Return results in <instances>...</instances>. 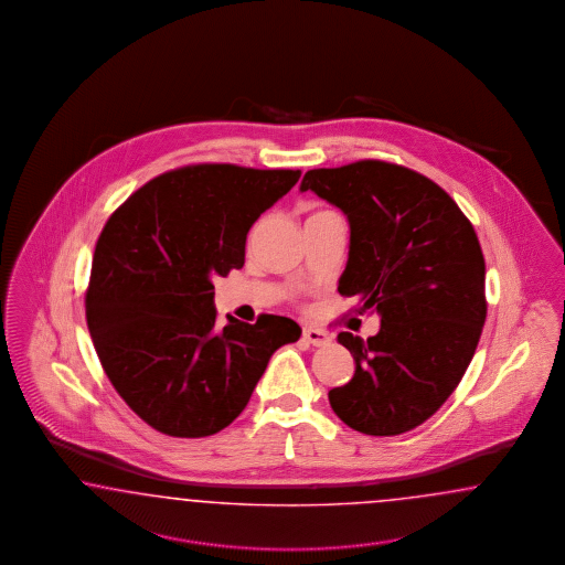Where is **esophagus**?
<instances>
[{
  "instance_id": "34e87169",
  "label": "esophagus",
  "mask_w": 565,
  "mask_h": 565,
  "mask_svg": "<svg viewBox=\"0 0 565 565\" xmlns=\"http://www.w3.org/2000/svg\"><path fill=\"white\" fill-rule=\"evenodd\" d=\"M302 338H305V342L312 343V345H327L331 342V338L327 335L326 331L317 329V327H305Z\"/></svg>"
}]
</instances>
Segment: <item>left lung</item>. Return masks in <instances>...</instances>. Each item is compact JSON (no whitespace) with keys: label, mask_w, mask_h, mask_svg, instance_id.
I'll list each match as a JSON object with an SVG mask.
<instances>
[{"label":"left lung","mask_w":565,"mask_h":565,"mask_svg":"<svg viewBox=\"0 0 565 565\" xmlns=\"http://www.w3.org/2000/svg\"><path fill=\"white\" fill-rule=\"evenodd\" d=\"M350 222V255L338 290L379 312V333L338 342L354 376L329 392L343 423L375 437L423 425L454 394L487 319L484 257L456 201L427 175L379 159L305 173Z\"/></svg>","instance_id":"8db88e82"}]
</instances>
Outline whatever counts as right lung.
<instances>
[{
  "label": "right lung",
  "mask_w": 565,
  "mask_h": 565,
  "mask_svg": "<svg viewBox=\"0 0 565 565\" xmlns=\"http://www.w3.org/2000/svg\"><path fill=\"white\" fill-rule=\"evenodd\" d=\"M300 170L199 163L166 171L105 223L86 288V326L130 411L170 437H209L236 420L277 348L302 333L288 317L215 326L217 277L242 269L250 225Z\"/></svg>",
  "instance_id": "add662e5"
}]
</instances>
